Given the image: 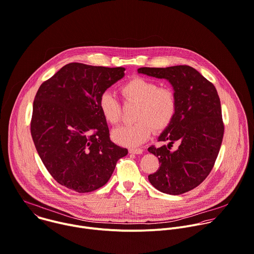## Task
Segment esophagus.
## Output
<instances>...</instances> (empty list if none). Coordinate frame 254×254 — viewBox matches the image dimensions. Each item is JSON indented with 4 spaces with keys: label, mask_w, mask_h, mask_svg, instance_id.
Listing matches in <instances>:
<instances>
[{
    "label": "esophagus",
    "mask_w": 254,
    "mask_h": 254,
    "mask_svg": "<svg viewBox=\"0 0 254 254\" xmlns=\"http://www.w3.org/2000/svg\"><path fill=\"white\" fill-rule=\"evenodd\" d=\"M129 153H130V154H136V155H138V154H142V153H143V150L140 149V148H137V149L131 148V149H129Z\"/></svg>",
    "instance_id": "esophagus-1"
}]
</instances>
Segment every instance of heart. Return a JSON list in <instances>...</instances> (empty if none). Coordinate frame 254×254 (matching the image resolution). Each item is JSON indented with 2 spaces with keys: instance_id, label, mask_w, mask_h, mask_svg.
I'll use <instances>...</instances> for the list:
<instances>
[{
  "instance_id": "b5f03b06",
  "label": "heart",
  "mask_w": 254,
  "mask_h": 254,
  "mask_svg": "<svg viewBox=\"0 0 254 254\" xmlns=\"http://www.w3.org/2000/svg\"><path fill=\"white\" fill-rule=\"evenodd\" d=\"M121 93L127 102L137 104V108L136 122L120 126L112 133L114 141L120 145L134 147L144 143L152 129L164 130L176 115L177 96L169 86H159L154 80L137 76L121 86ZM99 108L108 123L116 125L121 120V104L111 92L104 91L100 95Z\"/></svg>"
}]
</instances>
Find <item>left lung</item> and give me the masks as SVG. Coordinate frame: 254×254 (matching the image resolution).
Segmentation results:
<instances>
[{
  "label": "left lung",
  "instance_id": "1",
  "mask_svg": "<svg viewBox=\"0 0 254 254\" xmlns=\"http://www.w3.org/2000/svg\"><path fill=\"white\" fill-rule=\"evenodd\" d=\"M138 72L167 79L178 102L173 121L158 138L161 142L168 141V146L148 149L160 163V168L148 179L162 192H187L208 176L220 149L224 126L217 91L211 82L189 65L141 67ZM175 141L179 147L172 151L170 147Z\"/></svg>",
  "mask_w": 254,
  "mask_h": 254
}]
</instances>
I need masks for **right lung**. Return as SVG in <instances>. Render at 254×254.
Masks as SVG:
<instances>
[{"label": "right lung", "instance_id": "obj_1", "mask_svg": "<svg viewBox=\"0 0 254 254\" xmlns=\"http://www.w3.org/2000/svg\"><path fill=\"white\" fill-rule=\"evenodd\" d=\"M124 71V67L71 63L40 86L31 133L44 165L62 186L77 192L95 190L128 154L110 140L99 108L100 95Z\"/></svg>", "mask_w": 254, "mask_h": 254}]
</instances>
